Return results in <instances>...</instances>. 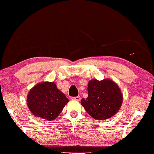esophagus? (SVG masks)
Returning a JSON list of instances; mask_svg holds the SVG:
<instances>
[{
  "mask_svg": "<svg viewBox=\"0 0 154 154\" xmlns=\"http://www.w3.org/2000/svg\"><path fill=\"white\" fill-rule=\"evenodd\" d=\"M80 99H81V98H80V96H76V97H72V100H77V101H79Z\"/></svg>",
  "mask_w": 154,
  "mask_h": 154,
  "instance_id": "obj_1",
  "label": "esophagus"
}]
</instances>
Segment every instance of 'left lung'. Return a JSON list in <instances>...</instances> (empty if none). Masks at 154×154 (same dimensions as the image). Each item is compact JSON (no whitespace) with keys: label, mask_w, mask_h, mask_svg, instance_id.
Listing matches in <instances>:
<instances>
[{"label":"left lung","mask_w":154,"mask_h":154,"mask_svg":"<svg viewBox=\"0 0 154 154\" xmlns=\"http://www.w3.org/2000/svg\"><path fill=\"white\" fill-rule=\"evenodd\" d=\"M87 90V98H82L81 104L95 119H108L119 112L123 103V95L112 80L91 79L88 82Z\"/></svg>","instance_id":"1"}]
</instances>
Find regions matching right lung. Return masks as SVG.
<instances>
[{
	"label": "right lung",
	"instance_id": "add662e5",
	"mask_svg": "<svg viewBox=\"0 0 154 154\" xmlns=\"http://www.w3.org/2000/svg\"><path fill=\"white\" fill-rule=\"evenodd\" d=\"M69 102L54 82H43L34 86L27 96V106L36 117L53 121Z\"/></svg>",
	"mask_w": 154,
	"mask_h": 154
}]
</instances>
